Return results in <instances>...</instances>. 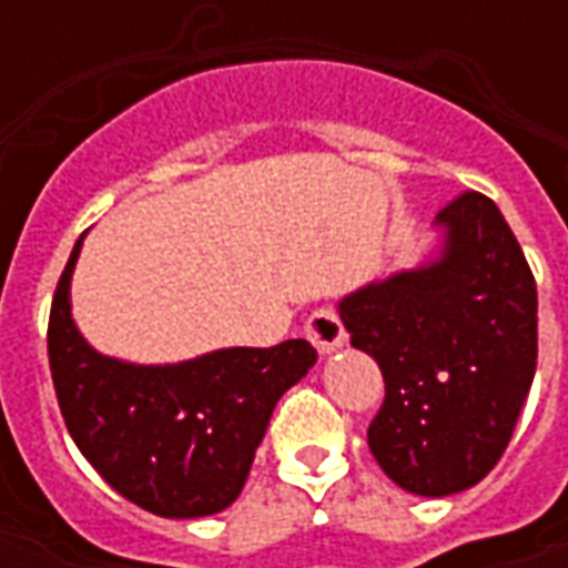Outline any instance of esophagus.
<instances>
[{"instance_id":"1","label":"esophagus","mask_w":568,"mask_h":568,"mask_svg":"<svg viewBox=\"0 0 568 568\" xmlns=\"http://www.w3.org/2000/svg\"><path fill=\"white\" fill-rule=\"evenodd\" d=\"M304 332H307V337L313 341V346L320 349L322 356H332V353H337L346 341L344 325H341V320H337V313H334L332 307L313 310L307 325H304Z\"/></svg>"}]
</instances>
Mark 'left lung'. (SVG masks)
Returning <instances> with one entry per match:
<instances>
[{
    "label": "left lung",
    "instance_id": "1",
    "mask_svg": "<svg viewBox=\"0 0 568 568\" xmlns=\"http://www.w3.org/2000/svg\"><path fill=\"white\" fill-rule=\"evenodd\" d=\"M423 264L362 285L337 313L383 371L368 447L414 496H453L493 471L511 440L538 356V295L499 206L477 191L435 215Z\"/></svg>",
    "mask_w": 568,
    "mask_h": 568
}]
</instances>
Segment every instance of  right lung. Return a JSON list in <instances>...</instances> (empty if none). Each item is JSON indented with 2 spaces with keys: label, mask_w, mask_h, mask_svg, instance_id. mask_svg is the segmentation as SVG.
<instances>
[{
  "label": "right lung",
  "mask_w": 568,
  "mask_h": 568,
  "mask_svg": "<svg viewBox=\"0 0 568 568\" xmlns=\"http://www.w3.org/2000/svg\"><path fill=\"white\" fill-rule=\"evenodd\" d=\"M81 243L57 283L48 358L60 414L84 459L124 499L191 520L240 496L271 414L313 365L307 341L271 349L227 346L175 365L97 353L72 320L69 285Z\"/></svg>",
  "instance_id": "right-lung-1"
}]
</instances>
